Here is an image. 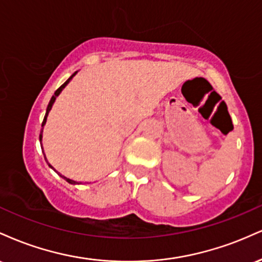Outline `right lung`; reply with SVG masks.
<instances>
[{
    "mask_svg": "<svg viewBox=\"0 0 262 262\" xmlns=\"http://www.w3.org/2000/svg\"><path fill=\"white\" fill-rule=\"evenodd\" d=\"M76 74H77V71H76V73H74L73 75H71V76H70V77H69V79H68V80H66V81H65V82H64V83H62V85H61V86H60V87H59V89H58V90H56V91H55V93H54V95H53L52 100H50V102H49V104H48V107H47V112H45V117H44V119H43V123H41V127H44V125H45V123H47V117H48V114H49V112H50V110H52V107H53L54 102H55V100H56V97H58V96L60 95V92H61V91H62V90H64V89H65V86H66V85H68V83H69V82H70V80H71V79H73V77H74V76H75V75H76ZM41 139H43V129H41V132H40V135H39V140H40V146H41V151H43V152H44V149H43V144H41ZM44 159H45V161H47V164H48V165H49V167H52V169H53L54 171H55V172H56V173H58V175H60V173L58 172V171H56L55 169H54V167L52 166V165H50V164H49V162H48V160H47V158H45V154H44ZM60 176H61V177H62V179H64V180H65V181H68L69 183H71V185H76V183H79V182L74 181V180H70V179H68V177H65V176H62V175H60Z\"/></svg>",
    "mask_w": 262,
    "mask_h": 262,
    "instance_id": "obj_1",
    "label": "right lung"
}]
</instances>
